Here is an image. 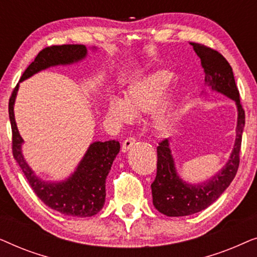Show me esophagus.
<instances>
[{
    "mask_svg": "<svg viewBox=\"0 0 257 257\" xmlns=\"http://www.w3.org/2000/svg\"><path fill=\"white\" fill-rule=\"evenodd\" d=\"M136 138H133V137H130V138L125 139L124 143H122V146H121V151L122 152H126V151H128L131 147L135 145L136 144Z\"/></svg>",
    "mask_w": 257,
    "mask_h": 257,
    "instance_id": "esophagus-1",
    "label": "esophagus"
}]
</instances>
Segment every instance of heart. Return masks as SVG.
I'll return each mask as SVG.
<instances>
[{
  "label": "heart",
  "instance_id": "b5f03b06",
  "mask_svg": "<svg viewBox=\"0 0 257 257\" xmlns=\"http://www.w3.org/2000/svg\"><path fill=\"white\" fill-rule=\"evenodd\" d=\"M173 83V75L161 71L147 77L130 87L122 101L119 98H111L107 104V114L117 124H126L132 120L134 113L152 111L159 104L161 98ZM179 121L178 111L174 108H165L157 114L154 125L158 131L170 133Z\"/></svg>",
  "mask_w": 257,
  "mask_h": 257
}]
</instances>
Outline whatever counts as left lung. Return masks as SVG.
Wrapping results in <instances>:
<instances>
[{
	"label": "left lung",
	"instance_id": "left-lung-1",
	"mask_svg": "<svg viewBox=\"0 0 257 257\" xmlns=\"http://www.w3.org/2000/svg\"><path fill=\"white\" fill-rule=\"evenodd\" d=\"M200 57L205 71L206 85L214 91L224 94L236 103L237 126L236 139L229 160L219 173L203 184L189 185L182 181L175 171L168 139H164L157 147V177L151 185L153 205L156 209L167 216H186L198 213L215 202L226 191L236 175L240 165L245 114L240 101L233 69L227 59L214 49L200 43H191Z\"/></svg>",
	"mask_w": 257,
	"mask_h": 257
}]
</instances>
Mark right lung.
<instances>
[{"instance_id":"add662e5","label":"right lung","mask_w":257,"mask_h":257,"mask_svg":"<svg viewBox=\"0 0 257 257\" xmlns=\"http://www.w3.org/2000/svg\"><path fill=\"white\" fill-rule=\"evenodd\" d=\"M86 56V47L82 44L51 45L38 52L35 61L23 72L20 82L29 78L41 70L55 65H65L78 62ZM19 84L9 99V119L13 132V154L23 174L38 198L51 209L71 216H93L103 208L105 202V181L112 163L120 150L117 140L92 143L69 179L62 182H47L38 179L28 166L22 156L23 139L17 130L14 104Z\"/></svg>"}]
</instances>
